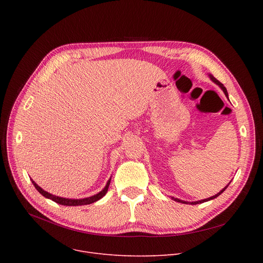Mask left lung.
Returning a JSON list of instances; mask_svg holds the SVG:
<instances>
[{
	"label": "left lung",
	"instance_id": "obj_1",
	"mask_svg": "<svg viewBox=\"0 0 263 263\" xmlns=\"http://www.w3.org/2000/svg\"><path fill=\"white\" fill-rule=\"evenodd\" d=\"M209 76V78H210V80L212 81V82H214L215 83V84L216 85H218L219 87H220V89H222L223 91H224V93H225V96L227 97V98H228V92H227V89H226V87L222 84V83H220L219 81H217L212 74H208ZM231 182V181H230ZM230 182L222 190V191H219L218 193H217V194H215V195H213V196H211V197H209V198H205V199H201V200H198V201H185V200H181V199H178V198H175V197H172V199H174L175 201H178V202H181V203H189V204H197V203H202V202H205V201H209V200H212V199H214V198H216V197H218L220 194H222V193L228 187V185L230 184Z\"/></svg>",
	"mask_w": 263,
	"mask_h": 263
}]
</instances>
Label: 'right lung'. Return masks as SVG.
Returning <instances> with one entry per match:
<instances>
[{
    "label": "right lung",
    "instance_id": "add662e5",
    "mask_svg": "<svg viewBox=\"0 0 263 263\" xmlns=\"http://www.w3.org/2000/svg\"><path fill=\"white\" fill-rule=\"evenodd\" d=\"M110 179H112V178L108 179L106 184H105V186H104V189H102L99 193H97V194H95V195H92V196H89V197L79 198V199L65 198V197H60V196H57V195H53V194H51V193L45 191L44 189H41V187L33 180V179H31V181H32V183L34 184L35 189L40 193L41 195L45 196V197L48 198V199H51V200L55 201L57 203H60V204H63V205H84V204H90V203H92V202H96L97 200L101 199V198L106 194L108 185H109V183H110Z\"/></svg>",
    "mask_w": 263,
    "mask_h": 263
}]
</instances>
